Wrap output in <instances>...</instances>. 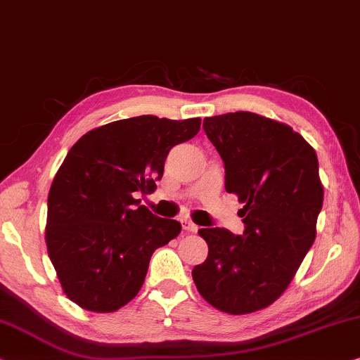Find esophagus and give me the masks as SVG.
Masks as SVG:
<instances>
[{"instance_id":"34e87169","label":"esophagus","mask_w":360,"mask_h":360,"mask_svg":"<svg viewBox=\"0 0 360 360\" xmlns=\"http://www.w3.org/2000/svg\"><path fill=\"white\" fill-rule=\"evenodd\" d=\"M181 226H184L186 232H196L198 231V226L195 222H191L190 219H181Z\"/></svg>"}]
</instances>
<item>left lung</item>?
<instances>
[{
	"label": "left lung",
	"instance_id": "1",
	"mask_svg": "<svg viewBox=\"0 0 360 360\" xmlns=\"http://www.w3.org/2000/svg\"><path fill=\"white\" fill-rule=\"evenodd\" d=\"M202 128L224 162L227 193L245 202V231L200 229L210 252L191 276L217 310L252 314L288 289L314 245L323 206L319 159L288 124L252 112L205 118Z\"/></svg>",
	"mask_w": 360,
	"mask_h": 360
}]
</instances>
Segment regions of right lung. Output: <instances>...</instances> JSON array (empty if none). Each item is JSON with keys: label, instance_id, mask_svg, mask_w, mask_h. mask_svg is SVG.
<instances>
[{"label": "right lung", "instance_id": "obj_1", "mask_svg": "<svg viewBox=\"0 0 360 360\" xmlns=\"http://www.w3.org/2000/svg\"><path fill=\"white\" fill-rule=\"evenodd\" d=\"M200 124L133 117L92 129L70 149L49 193L45 240L75 304L107 314L136 297L153 253L181 231L136 195L154 191L170 149L196 136Z\"/></svg>", "mask_w": 360, "mask_h": 360}]
</instances>
